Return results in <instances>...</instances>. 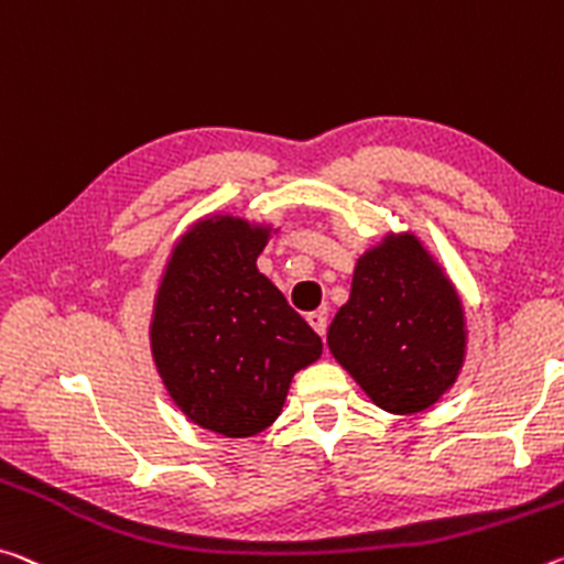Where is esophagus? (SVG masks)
<instances>
[{
	"mask_svg": "<svg viewBox=\"0 0 564 564\" xmlns=\"http://www.w3.org/2000/svg\"><path fill=\"white\" fill-rule=\"evenodd\" d=\"M306 321H308V326L316 330V334L321 336V338H326V328H328V318L321 314V311H314V314H308L306 316Z\"/></svg>",
	"mask_w": 564,
	"mask_h": 564,
	"instance_id": "1",
	"label": "esophagus"
}]
</instances>
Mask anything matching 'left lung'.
<instances>
[{
  "label": "left lung",
  "mask_w": 564,
  "mask_h": 564,
  "mask_svg": "<svg viewBox=\"0 0 564 564\" xmlns=\"http://www.w3.org/2000/svg\"><path fill=\"white\" fill-rule=\"evenodd\" d=\"M464 338L457 293L411 236L359 258L351 299L328 328L330 354L391 414L424 411L452 387Z\"/></svg>",
  "instance_id": "8db88e82"
}]
</instances>
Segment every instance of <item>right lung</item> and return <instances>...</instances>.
Listing matches in <instances>:
<instances>
[{
	"label": "right lung",
	"instance_id": "obj_1",
	"mask_svg": "<svg viewBox=\"0 0 564 564\" xmlns=\"http://www.w3.org/2000/svg\"><path fill=\"white\" fill-rule=\"evenodd\" d=\"M268 230L205 218L177 240L155 299L150 341L160 377L187 419L243 440L279 419L291 379L321 338L258 273Z\"/></svg>",
	"mask_w": 564,
	"mask_h": 564
}]
</instances>
